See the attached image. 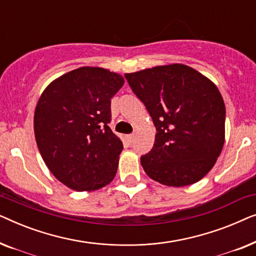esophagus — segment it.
Returning a JSON list of instances; mask_svg holds the SVG:
<instances>
[{"label":"esophagus","instance_id":"esophagus-1","mask_svg":"<svg viewBox=\"0 0 256 256\" xmlns=\"http://www.w3.org/2000/svg\"><path fill=\"white\" fill-rule=\"evenodd\" d=\"M134 138H135V136L130 134V135H127V138H127L128 143H132V141H134Z\"/></svg>","mask_w":256,"mask_h":256}]
</instances>
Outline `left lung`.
<instances>
[{"label":"left lung","mask_w":256,"mask_h":256,"mask_svg":"<svg viewBox=\"0 0 256 256\" xmlns=\"http://www.w3.org/2000/svg\"><path fill=\"white\" fill-rule=\"evenodd\" d=\"M124 76L157 132L152 149L141 156L146 174L176 188L200 180L214 166L225 141L226 110L216 86L182 64Z\"/></svg>","instance_id":"8db88e82"}]
</instances>
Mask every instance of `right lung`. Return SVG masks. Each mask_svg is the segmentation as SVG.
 Here are the masks:
<instances>
[{
	"instance_id": "right-lung-1",
	"label": "right lung",
	"mask_w": 256,
	"mask_h": 256,
	"mask_svg": "<svg viewBox=\"0 0 256 256\" xmlns=\"http://www.w3.org/2000/svg\"><path fill=\"white\" fill-rule=\"evenodd\" d=\"M124 82L120 74L87 66L56 79L38 100V149L48 170L72 190H98L116 174L124 146L108 124L110 99Z\"/></svg>"
}]
</instances>
